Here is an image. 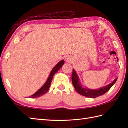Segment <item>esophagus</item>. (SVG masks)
<instances>
[{"instance_id": "obj_1", "label": "esophagus", "mask_w": 128, "mask_h": 128, "mask_svg": "<svg viewBox=\"0 0 128 128\" xmlns=\"http://www.w3.org/2000/svg\"><path fill=\"white\" fill-rule=\"evenodd\" d=\"M66 62H70V61L71 60V58H70V57L67 56L66 58Z\"/></svg>"}]
</instances>
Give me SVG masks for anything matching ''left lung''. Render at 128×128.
<instances>
[{"label":"left lung","instance_id":"left-lung-1","mask_svg":"<svg viewBox=\"0 0 128 128\" xmlns=\"http://www.w3.org/2000/svg\"><path fill=\"white\" fill-rule=\"evenodd\" d=\"M118 78H116V79L112 83L108 84L107 86H106L100 88H98L96 90L90 89L86 88H84L83 85L80 82V80L79 79L78 75L75 70L73 69L72 73V83L74 86L75 90L77 91L78 93L80 94L82 96H86L87 97L90 98H96L101 96V95L106 93L109 90L112 88V86L114 84L117 80Z\"/></svg>","mask_w":128,"mask_h":128}]
</instances>
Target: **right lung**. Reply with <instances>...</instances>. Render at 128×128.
<instances>
[{
  "instance_id": "add662e5",
  "label": "right lung",
  "mask_w": 128,
  "mask_h": 128,
  "mask_svg": "<svg viewBox=\"0 0 128 128\" xmlns=\"http://www.w3.org/2000/svg\"><path fill=\"white\" fill-rule=\"evenodd\" d=\"M64 60H60L59 62H58V63L56 64V66L53 68L50 74L49 75L47 80L46 81V82L44 83V85H43L37 92H35L34 94L31 95V96H30L28 97L29 98L39 97L47 93L49 88H50V84L52 82V80L53 75L61 68L62 66L64 65Z\"/></svg>"
}]
</instances>
